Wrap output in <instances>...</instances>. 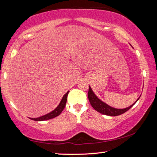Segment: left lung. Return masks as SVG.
<instances>
[{
	"label": "left lung",
	"instance_id": "8db88e82",
	"mask_svg": "<svg viewBox=\"0 0 157 157\" xmlns=\"http://www.w3.org/2000/svg\"><path fill=\"white\" fill-rule=\"evenodd\" d=\"M88 98H89V100L90 103H91V106L95 110H96L100 113L105 114V115H107V116H119L124 113V112H126L127 111H128L130 108L132 107L133 106L135 105V103H136L140 98L139 97L134 104L130 105L128 107L124 108V109H116V108L111 107V106L106 104L105 102H104L103 101L99 99V98L97 97V95L94 94V92L93 91V90L90 86H89V92H88Z\"/></svg>",
	"mask_w": 157,
	"mask_h": 157
}]
</instances>
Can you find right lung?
<instances>
[{"instance_id":"obj_1","label":"right lung","mask_w":157,"mask_h":157,"mask_svg":"<svg viewBox=\"0 0 157 157\" xmlns=\"http://www.w3.org/2000/svg\"><path fill=\"white\" fill-rule=\"evenodd\" d=\"M68 93H69V91L66 93L63 96V98H62V100L60 101L59 105H58L54 110L52 111L51 112L47 113L44 116L39 117V118H30L31 120H33L35 121H44L49 120V119L54 118L55 117L58 116L61 113H62V111L65 107L66 101H67V96H68Z\"/></svg>"}]
</instances>
